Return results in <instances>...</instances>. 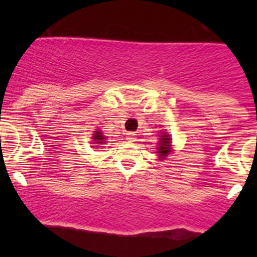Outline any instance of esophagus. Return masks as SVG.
I'll return each mask as SVG.
<instances>
[{
	"label": "esophagus",
	"mask_w": 257,
	"mask_h": 257,
	"mask_svg": "<svg viewBox=\"0 0 257 257\" xmlns=\"http://www.w3.org/2000/svg\"><path fill=\"white\" fill-rule=\"evenodd\" d=\"M126 138L128 142H136V134L135 133H127Z\"/></svg>",
	"instance_id": "1"
}]
</instances>
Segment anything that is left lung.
<instances>
[{
  "mask_svg": "<svg viewBox=\"0 0 257 257\" xmlns=\"http://www.w3.org/2000/svg\"><path fill=\"white\" fill-rule=\"evenodd\" d=\"M158 156L161 158H165L167 154L171 153V139H170L169 134H162L160 139V144H158Z\"/></svg>",
  "mask_w": 257,
  "mask_h": 257,
  "instance_id": "8db88e82",
  "label": "left lung"
}]
</instances>
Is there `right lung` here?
<instances>
[{
	"label": "right lung",
	"mask_w": 257,
	"mask_h": 257,
	"mask_svg": "<svg viewBox=\"0 0 257 257\" xmlns=\"http://www.w3.org/2000/svg\"><path fill=\"white\" fill-rule=\"evenodd\" d=\"M92 139H94V144H104L105 136L103 135V133L100 130H96L94 135H92Z\"/></svg>",
	"instance_id": "add662e5"
}]
</instances>
